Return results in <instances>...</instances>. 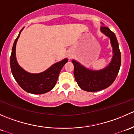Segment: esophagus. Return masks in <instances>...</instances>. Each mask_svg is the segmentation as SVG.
<instances>
[{
    "mask_svg": "<svg viewBox=\"0 0 134 134\" xmlns=\"http://www.w3.org/2000/svg\"><path fill=\"white\" fill-rule=\"evenodd\" d=\"M69 58H71V56H69Z\"/></svg>",
    "mask_w": 134,
    "mask_h": 134,
    "instance_id": "34e87169",
    "label": "esophagus"
}]
</instances>
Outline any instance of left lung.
Listing matches in <instances>:
<instances>
[{
  "instance_id": "1",
  "label": "left lung",
  "mask_w": 134,
  "mask_h": 134,
  "mask_svg": "<svg viewBox=\"0 0 134 134\" xmlns=\"http://www.w3.org/2000/svg\"><path fill=\"white\" fill-rule=\"evenodd\" d=\"M100 30L110 38L113 47V56L109 65L100 71H91L85 68L75 60L72 61L75 66L74 75L76 82L82 90L90 92L101 91L111 86L115 80L121 67V55L115 35L105 26H102Z\"/></svg>"
}]
</instances>
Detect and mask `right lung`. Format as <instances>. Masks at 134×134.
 <instances>
[{"label":"right lung","mask_w":134,"mask_h":134,"mask_svg":"<svg viewBox=\"0 0 134 134\" xmlns=\"http://www.w3.org/2000/svg\"><path fill=\"white\" fill-rule=\"evenodd\" d=\"M15 39L10 57V67L12 75L20 87L26 92L32 94H44L54 88L62 67L68 59H64L54 64L44 72L39 74H31L23 69L17 63L15 58L16 43L20 36Z\"/></svg>","instance_id":"add662e5"}]
</instances>
